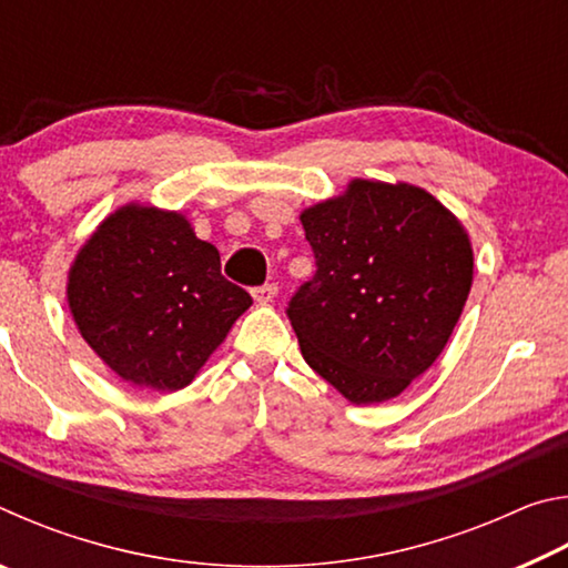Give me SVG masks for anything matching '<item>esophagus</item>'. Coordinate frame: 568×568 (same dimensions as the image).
<instances>
[{"mask_svg":"<svg viewBox=\"0 0 568 568\" xmlns=\"http://www.w3.org/2000/svg\"><path fill=\"white\" fill-rule=\"evenodd\" d=\"M277 295V285L275 283H265V285H257L253 287V297L257 305H271Z\"/></svg>","mask_w":568,"mask_h":568,"instance_id":"34e87169","label":"esophagus"}]
</instances>
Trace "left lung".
Listing matches in <instances>:
<instances>
[{
	"mask_svg": "<svg viewBox=\"0 0 568 568\" xmlns=\"http://www.w3.org/2000/svg\"><path fill=\"white\" fill-rule=\"evenodd\" d=\"M315 275L287 303L303 358L351 403L396 398L446 348L474 281L464 225L416 185L353 180L303 210Z\"/></svg>",
	"mask_w": 568,
	"mask_h": 568,
	"instance_id": "1",
	"label": "left lung"
}]
</instances>
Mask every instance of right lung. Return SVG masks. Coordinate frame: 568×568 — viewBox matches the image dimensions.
Segmentation results:
<instances>
[{
	"label": "right lung",
	"instance_id": "add662e5",
	"mask_svg": "<svg viewBox=\"0 0 568 568\" xmlns=\"http://www.w3.org/2000/svg\"><path fill=\"white\" fill-rule=\"evenodd\" d=\"M67 301L82 338L122 381L162 393L192 383L253 305L185 215L134 203L80 247Z\"/></svg>",
	"mask_w": 568,
	"mask_h": 568
}]
</instances>
